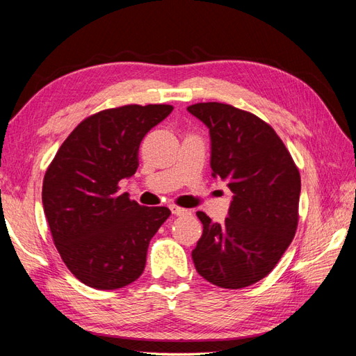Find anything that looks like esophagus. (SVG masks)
<instances>
[{"label": "esophagus", "instance_id": "1", "mask_svg": "<svg viewBox=\"0 0 356 356\" xmlns=\"http://www.w3.org/2000/svg\"><path fill=\"white\" fill-rule=\"evenodd\" d=\"M171 213L174 216H186L190 214V210H186V208H180V207H176V205H171Z\"/></svg>", "mask_w": 356, "mask_h": 356}]
</instances>
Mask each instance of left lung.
Returning a JSON list of instances; mask_svg holds the SVG:
<instances>
[{
    "mask_svg": "<svg viewBox=\"0 0 356 356\" xmlns=\"http://www.w3.org/2000/svg\"><path fill=\"white\" fill-rule=\"evenodd\" d=\"M211 137L213 177L234 194L224 224L204 211V233L193 261L197 273L222 289H243L266 277L295 238L301 176L268 123L232 106L208 102L188 106Z\"/></svg>",
    "mask_w": 356,
    "mask_h": 356,
    "instance_id": "8db88e82",
    "label": "left lung"
}]
</instances>
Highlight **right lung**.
<instances>
[{
    "label": "right lung",
    "instance_id": "add662e5",
    "mask_svg": "<svg viewBox=\"0 0 356 356\" xmlns=\"http://www.w3.org/2000/svg\"><path fill=\"white\" fill-rule=\"evenodd\" d=\"M171 104H127L85 118L55 154L43 180V208L69 271L97 290L140 277L149 241L170 218L166 207H142L118 182L136 174L138 146Z\"/></svg>",
    "mask_w": 356,
    "mask_h": 356
}]
</instances>
